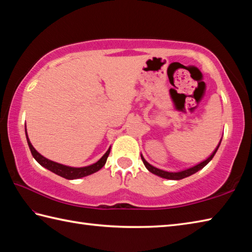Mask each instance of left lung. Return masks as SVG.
I'll return each instance as SVG.
<instances>
[{
	"instance_id": "8db88e82",
	"label": "left lung",
	"mask_w": 252,
	"mask_h": 252,
	"mask_svg": "<svg viewBox=\"0 0 252 252\" xmlns=\"http://www.w3.org/2000/svg\"><path fill=\"white\" fill-rule=\"evenodd\" d=\"M221 141H222V138L220 140V142H219L218 146L216 147L215 151H213V153H212V154L210 155V156H209L207 159L203 160V161H201V162H199V163H197V164H195V165H192V167H190V168H187V169H185V170L176 171V172H172V171H167V170H162V169H159V168L154 167L153 164H151V163L146 161L145 158L143 157L142 154H141V158H142L144 164H145V167H146V169L149 171V172H152L153 174L157 175V176H160V178H162V179L178 181V180L185 179V178H187V176H190V175H192L194 173L198 172V171H199V170H201L203 167H206V165L211 161V159H212L213 157H215V155H216L217 151L219 149V147H220Z\"/></svg>"
}]
</instances>
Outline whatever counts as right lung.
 Listing matches in <instances>:
<instances>
[{"label": "right lung", "mask_w": 252, "mask_h": 252, "mask_svg": "<svg viewBox=\"0 0 252 252\" xmlns=\"http://www.w3.org/2000/svg\"><path fill=\"white\" fill-rule=\"evenodd\" d=\"M25 131H26L27 143H28V146L30 148L32 156H33V158L36 160V161L39 162L42 167H44L45 169L52 171L53 173L60 175V176H62V178H65L67 180L81 179V178H84V176H88V175L97 172L98 170H100L105 165L106 160H107V158H108L109 153H110V147H109L108 151L104 154V156L101 157L97 162L87 165V167H80V168L70 167V165L58 163V162L53 161V160L45 158L44 156H42V155L37 152L33 146H32V144L28 137V133H27V127Z\"/></svg>", "instance_id": "add662e5"}]
</instances>
